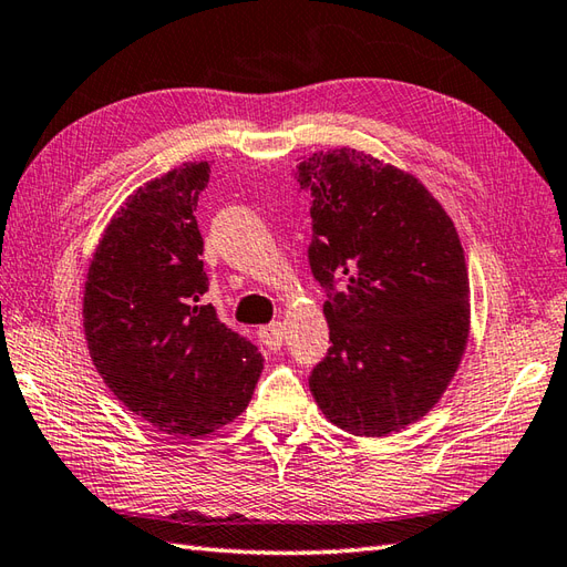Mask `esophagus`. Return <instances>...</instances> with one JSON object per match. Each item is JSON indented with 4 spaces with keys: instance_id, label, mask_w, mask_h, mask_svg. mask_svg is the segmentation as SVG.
Masks as SVG:
<instances>
[{
    "instance_id": "1",
    "label": "esophagus",
    "mask_w": 567,
    "mask_h": 567,
    "mask_svg": "<svg viewBox=\"0 0 567 567\" xmlns=\"http://www.w3.org/2000/svg\"><path fill=\"white\" fill-rule=\"evenodd\" d=\"M258 338H260V343L266 346L268 350H280L282 348V338H285V328H282V323L280 321H275V323H268V326H262L260 331H258Z\"/></svg>"
}]
</instances>
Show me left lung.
Masks as SVG:
<instances>
[{"label":"left lung","instance_id":"1","mask_svg":"<svg viewBox=\"0 0 567 567\" xmlns=\"http://www.w3.org/2000/svg\"><path fill=\"white\" fill-rule=\"evenodd\" d=\"M309 266L331 348L309 389L333 425L386 437L423 417L468 340V270L454 221L415 176L340 147L299 162Z\"/></svg>","mask_w":567,"mask_h":567}]
</instances>
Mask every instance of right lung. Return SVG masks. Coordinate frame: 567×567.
<instances>
[{"label": "right lung", "mask_w": 567, "mask_h": 567, "mask_svg": "<svg viewBox=\"0 0 567 567\" xmlns=\"http://www.w3.org/2000/svg\"><path fill=\"white\" fill-rule=\"evenodd\" d=\"M209 164L190 162L137 188L105 227L84 285V336L105 386L176 437H207L246 411L258 348L203 305L195 209Z\"/></svg>", "instance_id": "right-lung-1"}]
</instances>
